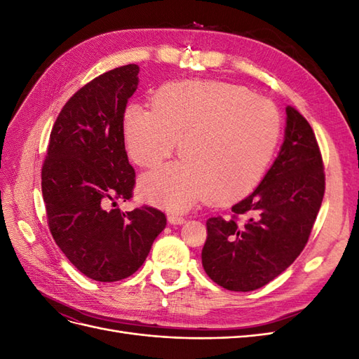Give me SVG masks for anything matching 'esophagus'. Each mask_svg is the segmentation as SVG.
Here are the masks:
<instances>
[{"instance_id":"34e87169","label":"esophagus","mask_w":359,"mask_h":359,"mask_svg":"<svg viewBox=\"0 0 359 359\" xmlns=\"http://www.w3.org/2000/svg\"><path fill=\"white\" fill-rule=\"evenodd\" d=\"M168 222L170 224H182L184 222H186V219H184V217H181V215H178V214H169Z\"/></svg>"}]
</instances>
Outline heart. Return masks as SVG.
Masks as SVG:
<instances>
[{"label":"heart","mask_w":359,"mask_h":359,"mask_svg":"<svg viewBox=\"0 0 359 359\" xmlns=\"http://www.w3.org/2000/svg\"><path fill=\"white\" fill-rule=\"evenodd\" d=\"M123 139L140 168H156L180 140L182 160L140 178L144 199L168 210H186L206 198L229 205L264 178L281 133L277 106L243 85L181 81L160 86L151 109L130 104Z\"/></svg>","instance_id":"1"}]
</instances>
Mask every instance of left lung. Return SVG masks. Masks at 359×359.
<instances>
[{"instance_id":"8db88e82","label":"left lung","mask_w":359,"mask_h":359,"mask_svg":"<svg viewBox=\"0 0 359 359\" xmlns=\"http://www.w3.org/2000/svg\"><path fill=\"white\" fill-rule=\"evenodd\" d=\"M285 142L259 187L232 206V219L206 220L205 273L219 286L250 292L289 268L306 247L325 193L322 154L309 121L286 107ZM248 219L240 222L239 217Z\"/></svg>"}]
</instances>
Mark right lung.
<instances>
[{"mask_svg":"<svg viewBox=\"0 0 359 359\" xmlns=\"http://www.w3.org/2000/svg\"><path fill=\"white\" fill-rule=\"evenodd\" d=\"M137 73L139 66L127 64L76 91L52 127L41 168L52 238L82 274L103 283L135 274L166 226L153 206L115 208L135 189L121 119Z\"/></svg>","mask_w":359,"mask_h":359,"instance_id":"1","label":"right lung"}]
</instances>
